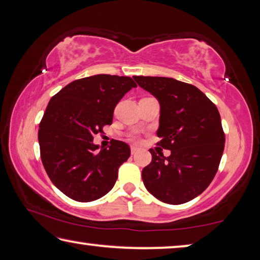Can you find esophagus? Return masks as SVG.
Masks as SVG:
<instances>
[{
  "instance_id": "1",
  "label": "esophagus",
  "mask_w": 260,
  "mask_h": 260,
  "mask_svg": "<svg viewBox=\"0 0 260 260\" xmlns=\"http://www.w3.org/2000/svg\"><path fill=\"white\" fill-rule=\"evenodd\" d=\"M139 151V149L136 148V147H131V152H132V155H135L136 152Z\"/></svg>"
}]
</instances>
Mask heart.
<instances>
[{"label": "heart", "instance_id": "obj_1", "mask_svg": "<svg viewBox=\"0 0 260 260\" xmlns=\"http://www.w3.org/2000/svg\"><path fill=\"white\" fill-rule=\"evenodd\" d=\"M128 140L131 141V142L138 143V142H140V135L138 133H135V132H133V133L128 134Z\"/></svg>", "mask_w": 260, "mask_h": 260}]
</instances>
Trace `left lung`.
I'll return each instance as SVG.
<instances>
[{"mask_svg":"<svg viewBox=\"0 0 260 260\" xmlns=\"http://www.w3.org/2000/svg\"><path fill=\"white\" fill-rule=\"evenodd\" d=\"M138 85L159 101L157 146L142 170L148 191L166 204H183L203 192L212 181L225 148V132L215 104L199 88L172 78L134 77ZM157 150V149H156Z\"/></svg>","mask_w":260,"mask_h":260,"instance_id":"8db88e82","label":"left lung"}]
</instances>
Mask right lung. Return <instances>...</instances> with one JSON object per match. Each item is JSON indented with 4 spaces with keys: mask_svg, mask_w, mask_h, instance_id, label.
<instances>
[{
    "mask_svg": "<svg viewBox=\"0 0 260 260\" xmlns=\"http://www.w3.org/2000/svg\"><path fill=\"white\" fill-rule=\"evenodd\" d=\"M134 87L129 77L98 74L69 83L48 103L39 125L41 160L51 182L70 199L99 200L116 183L129 146L112 140L99 151L93 140L112 124L114 108Z\"/></svg>",
    "mask_w": 260,
    "mask_h": 260,
    "instance_id": "1",
    "label": "right lung"
}]
</instances>
